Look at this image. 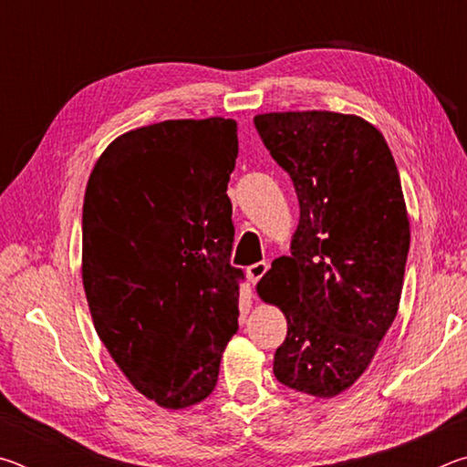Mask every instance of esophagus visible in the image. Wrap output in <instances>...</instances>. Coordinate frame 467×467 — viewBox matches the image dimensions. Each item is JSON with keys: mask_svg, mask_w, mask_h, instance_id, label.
I'll return each mask as SVG.
<instances>
[{"mask_svg": "<svg viewBox=\"0 0 467 467\" xmlns=\"http://www.w3.org/2000/svg\"><path fill=\"white\" fill-rule=\"evenodd\" d=\"M267 270H270V264H267V262H259V264L249 265V267H247V278H249V282H251V284H257L259 280L264 278Z\"/></svg>", "mask_w": 467, "mask_h": 467, "instance_id": "esophagus-1", "label": "esophagus"}]
</instances>
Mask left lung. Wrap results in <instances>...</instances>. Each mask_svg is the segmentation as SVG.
Masks as SVG:
<instances>
[{
    "instance_id": "1",
    "label": "left lung",
    "mask_w": 467,
    "mask_h": 467,
    "mask_svg": "<svg viewBox=\"0 0 467 467\" xmlns=\"http://www.w3.org/2000/svg\"><path fill=\"white\" fill-rule=\"evenodd\" d=\"M253 123L300 205L290 257L257 284L288 321L274 375L334 398L365 373L398 315L410 249L400 172L381 131L357 115L288 110Z\"/></svg>"
}]
</instances>
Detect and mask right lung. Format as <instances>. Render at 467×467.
<instances>
[{"label":"right lung","mask_w":467,"mask_h":467,"mask_svg":"<svg viewBox=\"0 0 467 467\" xmlns=\"http://www.w3.org/2000/svg\"><path fill=\"white\" fill-rule=\"evenodd\" d=\"M236 121L172 119L110 141L82 210V282L97 334L136 389L169 410L214 391L239 329L231 265Z\"/></svg>","instance_id":"add662e5"}]
</instances>
